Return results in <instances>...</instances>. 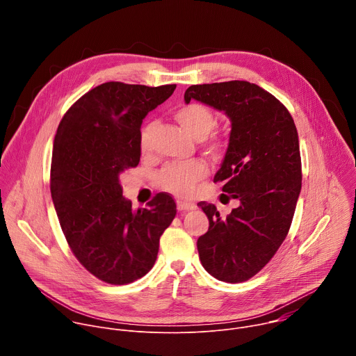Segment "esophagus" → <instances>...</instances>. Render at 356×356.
I'll list each match as a JSON object with an SVG mask.
<instances>
[{
    "label": "esophagus",
    "mask_w": 356,
    "mask_h": 356,
    "mask_svg": "<svg viewBox=\"0 0 356 356\" xmlns=\"http://www.w3.org/2000/svg\"><path fill=\"white\" fill-rule=\"evenodd\" d=\"M194 209H195V206L193 204V202L177 200V210L179 211H188V210H194Z\"/></svg>",
    "instance_id": "esophagus-1"
}]
</instances>
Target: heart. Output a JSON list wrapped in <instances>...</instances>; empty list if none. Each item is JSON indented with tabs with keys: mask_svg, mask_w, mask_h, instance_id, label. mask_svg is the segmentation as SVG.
Wrapping results in <instances>:
<instances>
[{
	"mask_svg": "<svg viewBox=\"0 0 356 356\" xmlns=\"http://www.w3.org/2000/svg\"><path fill=\"white\" fill-rule=\"evenodd\" d=\"M175 118L180 125L195 139L206 138L216 127V117L213 111L197 103L180 107L175 113ZM156 129L154 121H147L139 131V147L146 154L152 147V139ZM207 166L201 161H191L183 163H170L165 166L156 176V183L161 188L170 191L179 197H187L193 193L194 184L206 177Z\"/></svg>",
	"mask_w": 356,
	"mask_h": 356,
	"instance_id": "obj_1",
	"label": "heart"
}]
</instances>
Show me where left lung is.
<instances>
[{
  "mask_svg": "<svg viewBox=\"0 0 356 356\" xmlns=\"http://www.w3.org/2000/svg\"><path fill=\"white\" fill-rule=\"evenodd\" d=\"M197 99L231 121L229 143L214 183L239 201L227 218L214 204L198 206L210 221L197 239L201 265L218 280L239 283L255 276L283 243L301 190L298 135L287 108L249 81L190 86Z\"/></svg>",
  "mask_w": 356,
  "mask_h": 356,
  "instance_id": "8db88e82",
  "label": "left lung"
}]
</instances>
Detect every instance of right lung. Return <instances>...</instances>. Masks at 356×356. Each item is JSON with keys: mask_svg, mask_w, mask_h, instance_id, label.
I'll return each instance as SVG.
<instances>
[{"mask_svg": "<svg viewBox=\"0 0 356 356\" xmlns=\"http://www.w3.org/2000/svg\"><path fill=\"white\" fill-rule=\"evenodd\" d=\"M175 88L99 84L58 127L50 166L55 210L74 257L106 283H132L154 268L159 239L176 216L166 193L156 194L147 209L134 210L120 183V175L139 163L143 118Z\"/></svg>", "mask_w": 356, "mask_h": 356, "instance_id": "1", "label": "right lung"}]
</instances>
